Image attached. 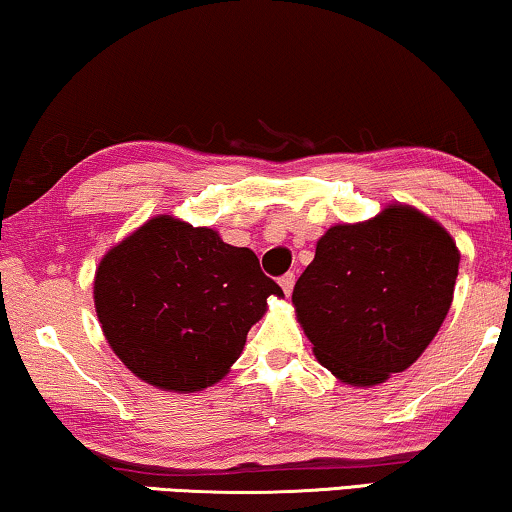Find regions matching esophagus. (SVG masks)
Returning a JSON list of instances; mask_svg holds the SVG:
<instances>
[{
  "label": "esophagus",
  "mask_w": 512,
  "mask_h": 512,
  "mask_svg": "<svg viewBox=\"0 0 512 512\" xmlns=\"http://www.w3.org/2000/svg\"><path fill=\"white\" fill-rule=\"evenodd\" d=\"M278 283H280V287H283L285 294H290L294 287V273H285V276H280Z\"/></svg>",
  "instance_id": "34e87169"
}]
</instances>
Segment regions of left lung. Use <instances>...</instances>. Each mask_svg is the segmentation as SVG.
I'll use <instances>...</instances> for the list:
<instances>
[{
    "label": "left lung",
    "instance_id": "obj_1",
    "mask_svg": "<svg viewBox=\"0 0 512 512\" xmlns=\"http://www.w3.org/2000/svg\"><path fill=\"white\" fill-rule=\"evenodd\" d=\"M459 271L452 236L413 206L334 225L318 241L292 304L318 362L348 385H378L427 350Z\"/></svg>",
    "mask_w": 512,
    "mask_h": 512
}]
</instances>
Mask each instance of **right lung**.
Returning <instances> with one entry per match:
<instances>
[{"label": "right lung", "instance_id": "right-lung-1", "mask_svg": "<svg viewBox=\"0 0 512 512\" xmlns=\"http://www.w3.org/2000/svg\"><path fill=\"white\" fill-rule=\"evenodd\" d=\"M283 297L250 248L157 215L99 262L95 308L120 362L148 385L199 392L225 378L266 311Z\"/></svg>", "mask_w": 512, "mask_h": 512}]
</instances>
